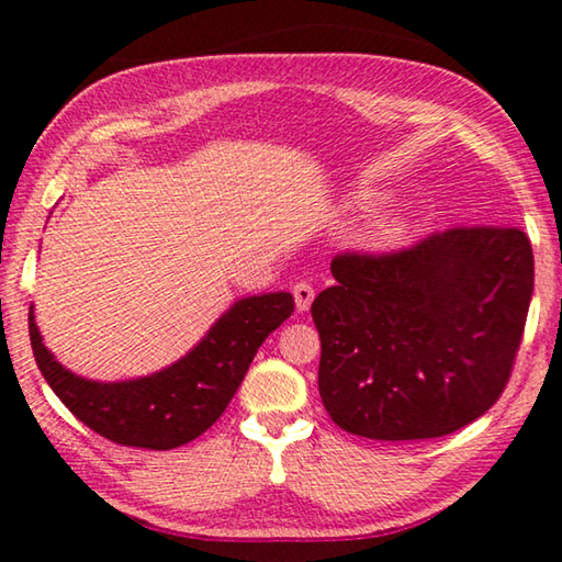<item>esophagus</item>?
<instances>
[{"label":"esophagus","instance_id":"esophagus-1","mask_svg":"<svg viewBox=\"0 0 562 562\" xmlns=\"http://www.w3.org/2000/svg\"><path fill=\"white\" fill-rule=\"evenodd\" d=\"M292 294H294V304H297V310H300V312H307L312 300H315V288H312L310 282L302 280V282L294 284Z\"/></svg>","mask_w":562,"mask_h":562}]
</instances>
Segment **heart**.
<instances>
[{
  "label": "heart",
  "mask_w": 562,
  "mask_h": 562,
  "mask_svg": "<svg viewBox=\"0 0 562 562\" xmlns=\"http://www.w3.org/2000/svg\"><path fill=\"white\" fill-rule=\"evenodd\" d=\"M359 201L364 205L374 203V195H359ZM408 235V217L404 215H389L384 221H379V225L374 227L372 240L376 247H394L404 240Z\"/></svg>",
  "instance_id": "heart-1"
}]
</instances>
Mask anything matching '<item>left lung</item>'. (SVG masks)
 Returning <instances> with one entry per match:
<instances>
[{"instance_id":"8db88e82","label":"left lung","mask_w":562,"mask_h":562,"mask_svg":"<svg viewBox=\"0 0 562 562\" xmlns=\"http://www.w3.org/2000/svg\"><path fill=\"white\" fill-rule=\"evenodd\" d=\"M312 302L319 396L339 429L436 439L498 402L532 294V247L513 225L451 227L398 252H345Z\"/></svg>"}]
</instances>
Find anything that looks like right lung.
I'll list each match as a JSON object with an SVG mask.
<instances>
[{
	"label": "right lung",
	"mask_w": 562,
	"mask_h": 562,
	"mask_svg": "<svg viewBox=\"0 0 562 562\" xmlns=\"http://www.w3.org/2000/svg\"><path fill=\"white\" fill-rule=\"evenodd\" d=\"M294 312L290 292L237 300L176 364L128 382H91L44 347L30 307V339L46 384L69 412L103 439L168 451L193 441L221 418L270 331Z\"/></svg>",
	"instance_id": "1"
}]
</instances>
